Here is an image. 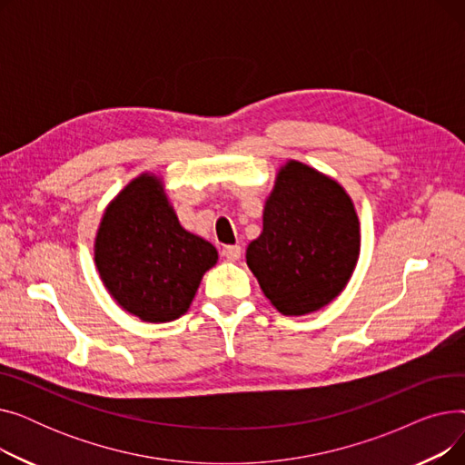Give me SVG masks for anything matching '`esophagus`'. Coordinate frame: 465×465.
<instances>
[{
	"instance_id": "1",
	"label": "esophagus",
	"mask_w": 465,
	"mask_h": 465,
	"mask_svg": "<svg viewBox=\"0 0 465 465\" xmlns=\"http://www.w3.org/2000/svg\"><path fill=\"white\" fill-rule=\"evenodd\" d=\"M241 254H242V249H241L239 245H226V247L223 249V256L228 258V260H232V262L239 260Z\"/></svg>"
}]
</instances>
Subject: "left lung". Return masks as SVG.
<instances>
[{
  "label": "left lung",
  "instance_id": "left-lung-1",
  "mask_svg": "<svg viewBox=\"0 0 465 465\" xmlns=\"http://www.w3.org/2000/svg\"><path fill=\"white\" fill-rule=\"evenodd\" d=\"M360 256V223L337 181L290 160L263 207V230L247 247V265L272 305L302 316L333 302Z\"/></svg>",
  "mask_w": 465,
  "mask_h": 465
}]
</instances>
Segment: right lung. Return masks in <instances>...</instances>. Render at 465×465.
<instances>
[{
    "instance_id": "obj_1",
    "label": "right lung",
    "mask_w": 465,
    "mask_h": 465,
    "mask_svg": "<svg viewBox=\"0 0 465 465\" xmlns=\"http://www.w3.org/2000/svg\"><path fill=\"white\" fill-rule=\"evenodd\" d=\"M94 260L114 302L143 322L158 324L188 311L218 252L181 226L160 177L143 173L107 205Z\"/></svg>"
}]
</instances>
